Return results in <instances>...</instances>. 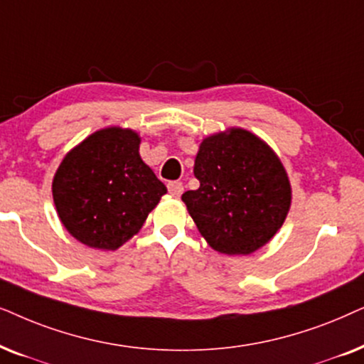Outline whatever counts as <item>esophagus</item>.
Returning a JSON list of instances; mask_svg holds the SVG:
<instances>
[{
	"label": "esophagus",
	"mask_w": 364,
	"mask_h": 364,
	"mask_svg": "<svg viewBox=\"0 0 364 364\" xmlns=\"http://www.w3.org/2000/svg\"><path fill=\"white\" fill-rule=\"evenodd\" d=\"M168 191L171 193L173 196H181L183 191H185V186H183V183H179V181H169Z\"/></svg>",
	"instance_id": "esophagus-1"
}]
</instances>
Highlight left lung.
I'll use <instances>...</instances> for the list:
<instances>
[{
  "label": "left lung",
  "instance_id": "obj_1",
  "mask_svg": "<svg viewBox=\"0 0 364 364\" xmlns=\"http://www.w3.org/2000/svg\"><path fill=\"white\" fill-rule=\"evenodd\" d=\"M198 190L183 193L198 231L218 253L251 255L276 235L291 206L279 158L241 128L203 139L195 159Z\"/></svg>",
  "mask_w": 364,
  "mask_h": 364
}]
</instances>
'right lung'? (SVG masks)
Here are the masks:
<instances>
[{
	"instance_id": "right-lung-1",
	"label": "right lung",
	"mask_w": 364,
	"mask_h": 364,
	"mask_svg": "<svg viewBox=\"0 0 364 364\" xmlns=\"http://www.w3.org/2000/svg\"><path fill=\"white\" fill-rule=\"evenodd\" d=\"M139 143L133 129H100L66 154L53 178L63 226L90 248L118 250L166 193L139 156Z\"/></svg>"
}]
</instances>
